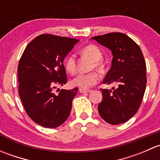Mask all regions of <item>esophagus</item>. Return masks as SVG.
<instances>
[{"instance_id": "esophagus-1", "label": "esophagus", "mask_w": 160, "mask_h": 160, "mask_svg": "<svg viewBox=\"0 0 160 160\" xmlns=\"http://www.w3.org/2000/svg\"><path fill=\"white\" fill-rule=\"evenodd\" d=\"M79 91H80V93H86V92H90V91H91V90L83 89V88H80Z\"/></svg>"}]
</instances>
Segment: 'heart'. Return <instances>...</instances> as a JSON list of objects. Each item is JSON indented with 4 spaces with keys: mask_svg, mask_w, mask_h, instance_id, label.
Segmentation results:
<instances>
[{
    "mask_svg": "<svg viewBox=\"0 0 160 160\" xmlns=\"http://www.w3.org/2000/svg\"><path fill=\"white\" fill-rule=\"evenodd\" d=\"M82 52L87 57L93 60L91 69L101 71L103 70V64L101 59H102V52L98 47L94 45H89L84 47L82 50ZM66 70L69 73L72 74L76 71V60L73 55H70L65 60ZM101 77L98 72L95 71L88 72V73H80L72 80V84L78 88L87 89L96 84L100 80Z\"/></svg>",
    "mask_w": 160,
    "mask_h": 160,
    "instance_id": "b5f03b06",
    "label": "heart"
}]
</instances>
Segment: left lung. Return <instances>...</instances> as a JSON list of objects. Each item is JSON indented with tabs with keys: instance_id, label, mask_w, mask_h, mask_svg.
I'll return each instance as SVG.
<instances>
[{
	"instance_id": "left-lung-1",
	"label": "left lung",
	"mask_w": 160,
	"mask_h": 160,
	"mask_svg": "<svg viewBox=\"0 0 160 160\" xmlns=\"http://www.w3.org/2000/svg\"><path fill=\"white\" fill-rule=\"evenodd\" d=\"M111 50L110 70L103 83H114L112 90L101 89L103 100L98 105L101 118L111 125L125 123L139 108L146 90V65L142 52L135 42L121 32L92 38Z\"/></svg>"
}]
</instances>
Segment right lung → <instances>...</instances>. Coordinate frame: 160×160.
Returning <instances> with one entry per match:
<instances>
[{
	"label": "right lung",
	"instance_id": "right-lung-1",
	"mask_svg": "<svg viewBox=\"0 0 160 160\" xmlns=\"http://www.w3.org/2000/svg\"><path fill=\"white\" fill-rule=\"evenodd\" d=\"M78 39L42 34L34 38L22 53L18 67V94L27 114L46 128L62 125L70 114L78 88L59 90L67 83L63 59Z\"/></svg>",
	"mask_w": 160,
	"mask_h": 160
}]
</instances>
